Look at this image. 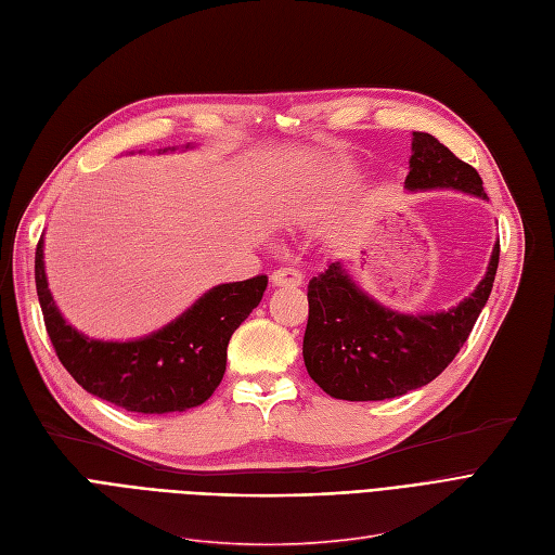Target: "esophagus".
Wrapping results in <instances>:
<instances>
[{"instance_id": "34e87169", "label": "esophagus", "mask_w": 555, "mask_h": 555, "mask_svg": "<svg viewBox=\"0 0 555 555\" xmlns=\"http://www.w3.org/2000/svg\"><path fill=\"white\" fill-rule=\"evenodd\" d=\"M304 276L299 270H293V267H281V270L272 272V285L274 288H297L301 285Z\"/></svg>"}]
</instances>
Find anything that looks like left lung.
I'll use <instances>...</instances> for the list:
<instances>
[{"mask_svg":"<svg viewBox=\"0 0 555 555\" xmlns=\"http://www.w3.org/2000/svg\"><path fill=\"white\" fill-rule=\"evenodd\" d=\"M406 192L453 190L487 198L482 178L443 143L414 132ZM499 267V240L476 291L448 311L402 313L388 309L345 270L340 260L309 283L304 363L311 379L336 400L400 398L439 377L466 343L485 309Z\"/></svg>","mask_w":555,"mask_h":555,"instance_id":"obj_1","label":"left lung"}]
</instances>
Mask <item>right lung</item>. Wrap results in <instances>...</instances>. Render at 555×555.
Listing matches in <instances>:
<instances>
[{
	"instance_id": "1",
	"label": "right lung",
	"mask_w": 555,
	"mask_h": 555,
	"mask_svg": "<svg viewBox=\"0 0 555 555\" xmlns=\"http://www.w3.org/2000/svg\"><path fill=\"white\" fill-rule=\"evenodd\" d=\"M194 149L184 143V151ZM176 151L164 149L162 153ZM46 235L36 246V293L46 330L73 379L91 396L134 414L188 412L225 373V347L262 299L267 276L219 283L162 330L134 340H100L61 315L46 274Z\"/></svg>"
}]
</instances>
